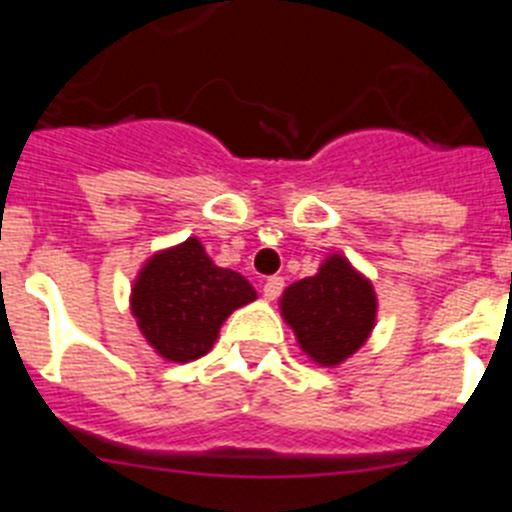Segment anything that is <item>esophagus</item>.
I'll use <instances>...</instances> for the list:
<instances>
[{"instance_id": "obj_1", "label": "esophagus", "mask_w": 512, "mask_h": 512, "mask_svg": "<svg viewBox=\"0 0 512 512\" xmlns=\"http://www.w3.org/2000/svg\"><path fill=\"white\" fill-rule=\"evenodd\" d=\"M282 289H284L282 277H269L264 282V297L266 300H277V297L282 295Z\"/></svg>"}]
</instances>
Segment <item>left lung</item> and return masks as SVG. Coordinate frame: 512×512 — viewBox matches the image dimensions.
I'll use <instances>...</instances> for the list:
<instances>
[{"label":"left lung","mask_w":512,"mask_h":512,"mask_svg":"<svg viewBox=\"0 0 512 512\" xmlns=\"http://www.w3.org/2000/svg\"><path fill=\"white\" fill-rule=\"evenodd\" d=\"M282 315L312 361L336 366L372 333L377 297L343 256H330L315 277L284 289Z\"/></svg>","instance_id":"obj_1"}]
</instances>
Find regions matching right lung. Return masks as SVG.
Returning <instances> with one entry per match:
<instances>
[{"instance_id":"right-lung-1","label":"right lung","mask_w":512,"mask_h":512,"mask_svg":"<svg viewBox=\"0 0 512 512\" xmlns=\"http://www.w3.org/2000/svg\"><path fill=\"white\" fill-rule=\"evenodd\" d=\"M253 300L256 289L246 277L212 264L202 243L189 238L143 266L130 307L140 333L158 354L187 364L210 351L235 307Z\"/></svg>"}]
</instances>
